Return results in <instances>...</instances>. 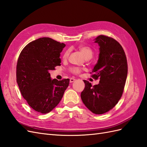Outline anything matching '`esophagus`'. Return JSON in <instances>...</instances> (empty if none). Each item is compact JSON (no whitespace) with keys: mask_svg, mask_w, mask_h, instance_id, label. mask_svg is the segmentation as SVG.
<instances>
[{"mask_svg":"<svg viewBox=\"0 0 147 147\" xmlns=\"http://www.w3.org/2000/svg\"><path fill=\"white\" fill-rule=\"evenodd\" d=\"M75 80H76V79H74V78H70V82H71V83H72V82H73Z\"/></svg>","mask_w":147,"mask_h":147,"instance_id":"1","label":"esophagus"}]
</instances>
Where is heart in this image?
<instances>
[{
	"label": "heart",
	"instance_id": "heart-1",
	"mask_svg": "<svg viewBox=\"0 0 147 147\" xmlns=\"http://www.w3.org/2000/svg\"><path fill=\"white\" fill-rule=\"evenodd\" d=\"M79 50H80V51L82 53V55L84 56V57L86 58H91L92 56L93 51L92 50V49L89 47L80 46V47H79ZM69 54V51L67 50L63 55V58L66 59L67 57H68ZM71 71L74 74H78L80 72V69L78 68V67H73V68L71 69Z\"/></svg>",
	"mask_w": 147,
	"mask_h": 147
}]
</instances>
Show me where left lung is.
<instances>
[{"mask_svg": "<svg viewBox=\"0 0 147 147\" xmlns=\"http://www.w3.org/2000/svg\"><path fill=\"white\" fill-rule=\"evenodd\" d=\"M99 46V58L92 71V76L99 83L92 86L84 81L82 102L94 114H102L114 107L121 97L127 76L126 56L115 40L99 35L94 40Z\"/></svg>", "mask_w": 147, "mask_h": 147, "instance_id": "left-lung-1", "label": "left lung"}]
</instances>
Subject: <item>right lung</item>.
<instances>
[{"label": "right lung", "mask_w": 147, "mask_h": 147, "mask_svg": "<svg viewBox=\"0 0 147 147\" xmlns=\"http://www.w3.org/2000/svg\"><path fill=\"white\" fill-rule=\"evenodd\" d=\"M66 45L48 37L29 43L17 65V82L22 96L35 111L47 114L57 106L69 83V79L51 80L50 71L60 66V53Z\"/></svg>", "instance_id": "add662e5"}]
</instances>
